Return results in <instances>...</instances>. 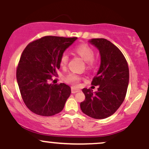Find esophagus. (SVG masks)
Instances as JSON below:
<instances>
[{"instance_id":"obj_1","label":"esophagus","mask_w":149,"mask_h":149,"mask_svg":"<svg viewBox=\"0 0 149 149\" xmlns=\"http://www.w3.org/2000/svg\"><path fill=\"white\" fill-rule=\"evenodd\" d=\"M80 91V90H79V89L74 88V87H72V88H71V92H72V93H76V92H78Z\"/></svg>"}]
</instances>
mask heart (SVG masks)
<instances>
[{
	"label": "heart",
	"instance_id": "1",
	"mask_svg": "<svg viewBox=\"0 0 149 149\" xmlns=\"http://www.w3.org/2000/svg\"><path fill=\"white\" fill-rule=\"evenodd\" d=\"M75 52L78 54L82 59L86 62L87 66L89 69H91L95 66V51L90 46L87 44H80V45L76 46L74 49ZM69 61V56L64 53L61 56L60 58V65L61 66H65L68 64ZM80 77L76 73H70L65 78V80L67 83H71V84L76 85L80 81Z\"/></svg>",
	"mask_w": 149,
	"mask_h": 149
}]
</instances>
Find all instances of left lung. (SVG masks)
<instances>
[{"instance_id":"obj_1","label":"left lung","mask_w":149,"mask_h":149,"mask_svg":"<svg viewBox=\"0 0 149 149\" xmlns=\"http://www.w3.org/2000/svg\"><path fill=\"white\" fill-rule=\"evenodd\" d=\"M90 43L99 49L101 64L92 85H99L97 91L83 88L85 96L80 103L82 111L95 119L109 117L120 107L125 98L129 83L127 62L121 51L109 40L93 38Z\"/></svg>"}]
</instances>
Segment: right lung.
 I'll list each match as a JSON object with an SVG mask.
<instances>
[{
  "mask_svg": "<svg viewBox=\"0 0 149 149\" xmlns=\"http://www.w3.org/2000/svg\"><path fill=\"white\" fill-rule=\"evenodd\" d=\"M77 38L44 36L24 49L17 69V80L24 102L31 111L52 116L63 110L71 88L64 83L48 82L57 75L61 56Z\"/></svg>",
  "mask_w": 149,
  "mask_h": 149,
  "instance_id": "obj_1",
  "label": "right lung"
}]
</instances>
